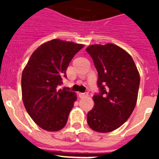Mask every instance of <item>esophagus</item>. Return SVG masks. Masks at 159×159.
Instances as JSON below:
<instances>
[{
  "label": "esophagus",
  "instance_id": "obj_1",
  "mask_svg": "<svg viewBox=\"0 0 159 159\" xmlns=\"http://www.w3.org/2000/svg\"><path fill=\"white\" fill-rule=\"evenodd\" d=\"M86 96H87V94H86V93H78V97H79L80 98H83V97H85Z\"/></svg>",
  "mask_w": 159,
  "mask_h": 159
}]
</instances>
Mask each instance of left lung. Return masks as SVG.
Returning <instances> with one entry per match:
<instances>
[{"instance_id":"1","label":"left lung","mask_w":159,"mask_h":159,"mask_svg":"<svg viewBox=\"0 0 159 159\" xmlns=\"http://www.w3.org/2000/svg\"><path fill=\"white\" fill-rule=\"evenodd\" d=\"M87 52L98 72L100 93L92 99L95 106L87 113L92 129L108 133L120 127L133 112L138 99L140 77L133 58L114 43L92 44Z\"/></svg>"}]
</instances>
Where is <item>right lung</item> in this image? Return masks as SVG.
I'll use <instances>...</instances> for the list:
<instances>
[{"mask_svg": "<svg viewBox=\"0 0 159 159\" xmlns=\"http://www.w3.org/2000/svg\"><path fill=\"white\" fill-rule=\"evenodd\" d=\"M84 47L54 39L41 44L30 57L22 72V100L32 120L44 130L62 129L77 95L67 88L57 89L67 77L66 71L74 55Z\"/></svg>", "mask_w": 159, "mask_h": 159, "instance_id": "right-lung-1", "label": "right lung"}]
</instances>
